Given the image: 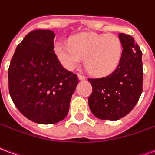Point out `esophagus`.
Masks as SVG:
<instances>
[{
  "label": "esophagus",
  "mask_w": 155,
  "mask_h": 155,
  "mask_svg": "<svg viewBox=\"0 0 155 155\" xmlns=\"http://www.w3.org/2000/svg\"><path fill=\"white\" fill-rule=\"evenodd\" d=\"M78 77L79 80H85L86 79V77L83 76V75H81V74H78Z\"/></svg>",
  "instance_id": "obj_1"
}]
</instances>
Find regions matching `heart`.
<instances>
[{"mask_svg":"<svg viewBox=\"0 0 155 155\" xmlns=\"http://www.w3.org/2000/svg\"><path fill=\"white\" fill-rule=\"evenodd\" d=\"M54 51L68 69L76 68L85 58L86 66L92 74L106 76L119 65L123 45L113 34L82 33L73 36L69 44L57 42Z\"/></svg>","mask_w":155,"mask_h":155,"instance_id":"1","label":"heart"}]
</instances>
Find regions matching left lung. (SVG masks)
<instances>
[{
    "label": "left lung",
    "instance_id": "left-lung-1",
    "mask_svg": "<svg viewBox=\"0 0 155 155\" xmlns=\"http://www.w3.org/2000/svg\"><path fill=\"white\" fill-rule=\"evenodd\" d=\"M121 59L116 69L105 78H88L92 92L90 110L101 120H117L129 114L140 97L143 88L142 52L130 35L119 34Z\"/></svg>",
    "mask_w": 155,
    "mask_h": 155
}]
</instances>
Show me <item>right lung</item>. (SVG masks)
Listing matches in <instances>:
<instances>
[{
    "label": "right lung",
    "mask_w": 155,
    "mask_h": 155,
    "mask_svg": "<svg viewBox=\"0 0 155 155\" xmlns=\"http://www.w3.org/2000/svg\"><path fill=\"white\" fill-rule=\"evenodd\" d=\"M52 30L30 32L16 47L8 69L9 92L17 109L34 122L50 125L65 118L78 78L54 53Z\"/></svg>",
    "instance_id": "obj_1"
}]
</instances>
